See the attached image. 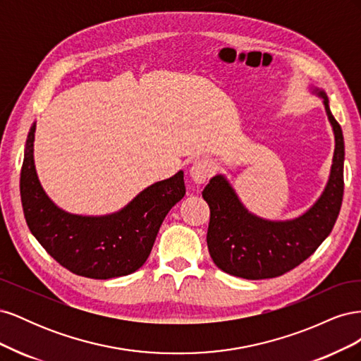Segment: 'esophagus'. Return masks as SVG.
<instances>
[{
  "mask_svg": "<svg viewBox=\"0 0 361 361\" xmlns=\"http://www.w3.org/2000/svg\"><path fill=\"white\" fill-rule=\"evenodd\" d=\"M211 171H212V166L211 162L207 159H195L191 167H190V176L194 180V183L202 185L204 183L207 179L211 176Z\"/></svg>",
  "mask_w": 361,
  "mask_h": 361,
  "instance_id": "obj_1",
  "label": "esophagus"
}]
</instances>
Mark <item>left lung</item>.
Here are the masks:
<instances>
[{"mask_svg": "<svg viewBox=\"0 0 361 361\" xmlns=\"http://www.w3.org/2000/svg\"><path fill=\"white\" fill-rule=\"evenodd\" d=\"M310 92L322 99L334 134V155L325 188L307 211L289 220L259 216L247 209L221 173L202 192L211 209L207 248L214 264L227 274L247 280L279 277L312 256L333 231L343 197V134L326 93L318 87Z\"/></svg>", "mask_w": 361, "mask_h": 361, "instance_id": "1", "label": "left lung"}]
</instances>
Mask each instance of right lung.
<instances>
[{"label":"right lung","instance_id":"add662e5","mask_svg":"<svg viewBox=\"0 0 361 361\" xmlns=\"http://www.w3.org/2000/svg\"><path fill=\"white\" fill-rule=\"evenodd\" d=\"M35 134L36 122L30 128L20 170V200L32 236L76 276L108 280L143 267L164 218L183 199V171L152 183L117 212L71 214L42 187L35 166Z\"/></svg>","mask_w":361,"mask_h":361}]
</instances>
